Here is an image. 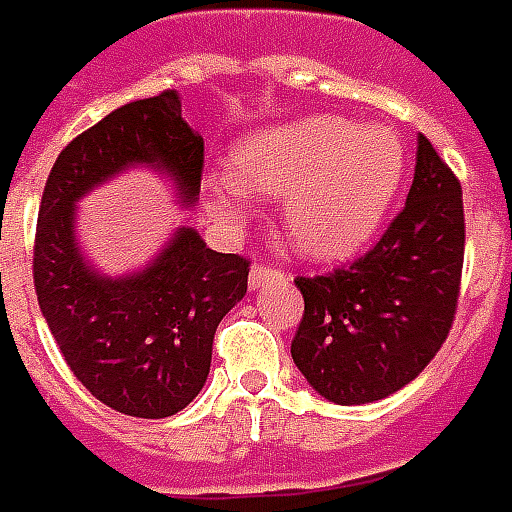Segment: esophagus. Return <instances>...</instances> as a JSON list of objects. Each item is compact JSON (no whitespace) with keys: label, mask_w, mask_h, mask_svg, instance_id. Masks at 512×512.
<instances>
[{"label":"esophagus","mask_w":512,"mask_h":512,"mask_svg":"<svg viewBox=\"0 0 512 512\" xmlns=\"http://www.w3.org/2000/svg\"><path fill=\"white\" fill-rule=\"evenodd\" d=\"M281 275V270H275V267H267V264H256V267H250V289H259V286H264L270 278H278Z\"/></svg>","instance_id":"34e87169"}]
</instances>
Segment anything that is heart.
Wrapping results in <instances>:
<instances>
[{
	"instance_id": "heart-1",
	"label": "heart",
	"mask_w": 512,
	"mask_h": 512,
	"mask_svg": "<svg viewBox=\"0 0 512 512\" xmlns=\"http://www.w3.org/2000/svg\"><path fill=\"white\" fill-rule=\"evenodd\" d=\"M234 170H215L204 192L217 215L284 195V231L308 259H344L375 237L405 179V148L386 126L342 115H303L242 137Z\"/></svg>"
}]
</instances>
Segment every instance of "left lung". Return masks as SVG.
Here are the masks:
<instances>
[{"label":"left lung","instance_id":"left-lung-1","mask_svg":"<svg viewBox=\"0 0 512 512\" xmlns=\"http://www.w3.org/2000/svg\"><path fill=\"white\" fill-rule=\"evenodd\" d=\"M463 190L419 134L402 212L350 267L303 278L292 358L311 389L364 405L408 386L447 342L463 273Z\"/></svg>","mask_w":512,"mask_h":512}]
</instances>
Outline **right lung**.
<instances>
[{
	"label": "right lung",
	"mask_w": 512,
	"mask_h": 512,
	"mask_svg": "<svg viewBox=\"0 0 512 512\" xmlns=\"http://www.w3.org/2000/svg\"><path fill=\"white\" fill-rule=\"evenodd\" d=\"M168 173L184 204L201 192L204 137L181 118L176 90L123 104L60 151L35 231V295L65 364L112 411L165 419L204 389L220 320L248 292L250 262L179 228L146 270L96 273L76 242V201L115 173Z\"/></svg>",
	"instance_id": "obj_1"
}]
</instances>
